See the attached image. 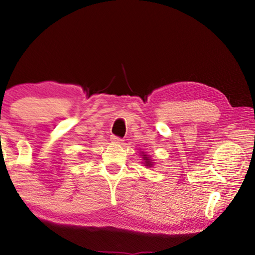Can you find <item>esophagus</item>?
Instances as JSON below:
<instances>
[{"instance_id":"1","label":"esophagus","mask_w":255,"mask_h":255,"mask_svg":"<svg viewBox=\"0 0 255 255\" xmlns=\"http://www.w3.org/2000/svg\"><path fill=\"white\" fill-rule=\"evenodd\" d=\"M111 140L115 141V143H123V141H124V139H122V138L118 137V136H115V135L111 136Z\"/></svg>"}]
</instances>
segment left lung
I'll list each match as a JSON object with an SVG mask.
<instances>
[{
	"mask_svg": "<svg viewBox=\"0 0 255 255\" xmlns=\"http://www.w3.org/2000/svg\"><path fill=\"white\" fill-rule=\"evenodd\" d=\"M144 159H145V163H146V166H152V163H150L149 158L147 157V155H143Z\"/></svg>",
	"mask_w": 255,
	"mask_h": 255,
	"instance_id": "left-lung-1",
	"label": "left lung"
}]
</instances>
